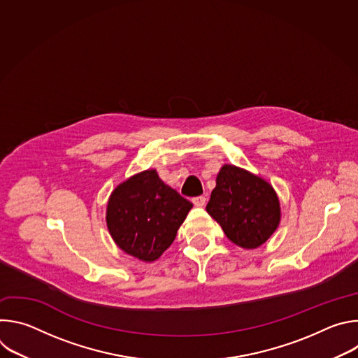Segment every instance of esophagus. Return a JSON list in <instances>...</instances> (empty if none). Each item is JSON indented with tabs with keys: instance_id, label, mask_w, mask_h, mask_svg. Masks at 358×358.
Here are the masks:
<instances>
[{
	"instance_id": "34e87169",
	"label": "esophagus",
	"mask_w": 358,
	"mask_h": 358,
	"mask_svg": "<svg viewBox=\"0 0 358 358\" xmlns=\"http://www.w3.org/2000/svg\"><path fill=\"white\" fill-rule=\"evenodd\" d=\"M206 201H207V198L203 196V195L192 198V203H194L195 207H203V206H206Z\"/></svg>"
}]
</instances>
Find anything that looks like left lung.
<instances>
[{
	"instance_id": "obj_1",
	"label": "left lung",
	"mask_w": 358,
	"mask_h": 358,
	"mask_svg": "<svg viewBox=\"0 0 358 358\" xmlns=\"http://www.w3.org/2000/svg\"><path fill=\"white\" fill-rule=\"evenodd\" d=\"M207 211L227 238L245 249L265 243L280 221L273 188L265 180L229 164L218 173Z\"/></svg>"
}]
</instances>
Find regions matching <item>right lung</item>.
<instances>
[{
    "mask_svg": "<svg viewBox=\"0 0 358 358\" xmlns=\"http://www.w3.org/2000/svg\"><path fill=\"white\" fill-rule=\"evenodd\" d=\"M192 203L166 185L156 170L143 171L112 194L108 228L120 249L152 262L173 243Z\"/></svg>",
    "mask_w": 358,
    "mask_h": 358,
    "instance_id": "add662e5",
    "label": "right lung"
}]
</instances>
